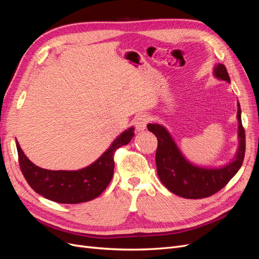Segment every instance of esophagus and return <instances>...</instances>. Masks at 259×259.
I'll list each match as a JSON object with an SVG mask.
<instances>
[{
	"instance_id": "esophagus-1",
	"label": "esophagus",
	"mask_w": 259,
	"mask_h": 259,
	"mask_svg": "<svg viewBox=\"0 0 259 259\" xmlns=\"http://www.w3.org/2000/svg\"><path fill=\"white\" fill-rule=\"evenodd\" d=\"M148 122H149V116H148V115L142 114V115L137 116L136 119H135V122H134L136 131H137V132H143V131H145L146 127H147Z\"/></svg>"
}]
</instances>
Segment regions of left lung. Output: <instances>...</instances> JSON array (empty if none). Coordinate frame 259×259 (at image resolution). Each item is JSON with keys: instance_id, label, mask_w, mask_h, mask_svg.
I'll return each mask as SVG.
<instances>
[{"instance_id": "8db88e82", "label": "left lung", "mask_w": 259, "mask_h": 259, "mask_svg": "<svg viewBox=\"0 0 259 259\" xmlns=\"http://www.w3.org/2000/svg\"><path fill=\"white\" fill-rule=\"evenodd\" d=\"M213 75L218 80L230 83V77L223 64L214 66ZM239 146L234 158L219 167H206L193 164L180 151L170 133L162 124H148V131L158 138L155 153L156 171L162 184L176 195L186 199L209 197L224 188L238 173L245 153V133L242 126L241 108L238 101Z\"/></svg>"}]
</instances>
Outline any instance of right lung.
I'll return each instance as SVG.
<instances>
[{
  "label": "right lung",
  "instance_id": "1",
  "mask_svg": "<svg viewBox=\"0 0 259 259\" xmlns=\"http://www.w3.org/2000/svg\"><path fill=\"white\" fill-rule=\"evenodd\" d=\"M134 126L125 130L91 165L77 170H51L36 166L16 142L20 168L30 187L44 198L64 204H77L97 198L110 184L114 152L134 137Z\"/></svg>",
  "mask_w": 259,
  "mask_h": 259
}]
</instances>
